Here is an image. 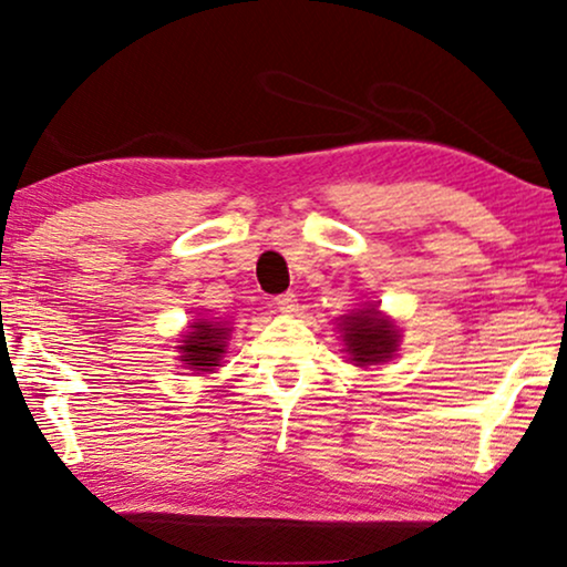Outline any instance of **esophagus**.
I'll return each mask as SVG.
<instances>
[{"label": "esophagus", "instance_id": "1", "mask_svg": "<svg viewBox=\"0 0 567 567\" xmlns=\"http://www.w3.org/2000/svg\"><path fill=\"white\" fill-rule=\"evenodd\" d=\"M297 293H281V297H276V309L278 312H286V315H291V312H297Z\"/></svg>", "mask_w": 567, "mask_h": 567}]
</instances>
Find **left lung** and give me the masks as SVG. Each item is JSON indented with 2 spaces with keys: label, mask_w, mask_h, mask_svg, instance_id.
Here are the masks:
<instances>
[{
  "label": "left lung",
  "mask_w": 567,
  "mask_h": 567,
  "mask_svg": "<svg viewBox=\"0 0 567 567\" xmlns=\"http://www.w3.org/2000/svg\"><path fill=\"white\" fill-rule=\"evenodd\" d=\"M338 328L343 332L346 353L351 355L355 367H377V363L390 361L400 346L398 324L379 312L377 305L343 315Z\"/></svg>",
  "instance_id": "1"
}]
</instances>
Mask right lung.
<instances>
[{"label":"right lung","mask_w":567,"mask_h":567,"mask_svg":"<svg viewBox=\"0 0 567 567\" xmlns=\"http://www.w3.org/2000/svg\"><path fill=\"white\" fill-rule=\"evenodd\" d=\"M229 328L224 322H212V320H198L190 324V330L185 332L181 346V361L190 371H212L219 367L221 355L227 353V338Z\"/></svg>","instance_id":"right-lung-1"}]
</instances>
